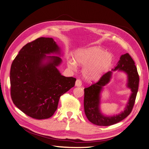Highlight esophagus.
<instances>
[{"instance_id":"esophagus-1","label":"esophagus","mask_w":149,"mask_h":149,"mask_svg":"<svg viewBox=\"0 0 149 149\" xmlns=\"http://www.w3.org/2000/svg\"><path fill=\"white\" fill-rule=\"evenodd\" d=\"M82 85V82L80 79H77L76 81V84L75 85L76 86H81Z\"/></svg>"}]
</instances>
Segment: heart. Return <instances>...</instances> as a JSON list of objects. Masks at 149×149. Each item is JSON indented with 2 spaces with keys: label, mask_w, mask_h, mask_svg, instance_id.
<instances>
[{
  "label": "heart",
  "mask_w": 149,
  "mask_h": 149,
  "mask_svg": "<svg viewBox=\"0 0 149 149\" xmlns=\"http://www.w3.org/2000/svg\"><path fill=\"white\" fill-rule=\"evenodd\" d=\"M76 62L81 65H85L82 70L84 76L89 80H96L100 78L111 66L113 56L98 47L78 50L75 54ZM69 66L72 69L76 68L74 61L71 60Z\"/></svg>",
  "instance_id": "obj_1"
}]
</instances>
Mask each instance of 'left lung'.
<instances>
[{"label":"left lung","instance_id":"left-lung-1","mask_svg":"<svg viewBox=\"0 0 149 149\" xmlns=\"http://www.w3.org/2000/svg\"><path fill=\"white\" fill-rule=\"evenodd\" d=\"M125 72L128 75V87L131 89V94L126 109L119 115L113 117H104L100 112L99 106L100 102V93L102 87L110 81L112 72L103 74L99 80L91 86L84 88V111L86 118L94 125L107 126L116 124L126 118L132 112L134 106L138 90L139 75L135 62L129 54L121 55L117 65L114 70Z\"/></svg>","mask_w":149,"mask_h":149}]
</instances>
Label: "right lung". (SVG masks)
Listing matches in <instances>:
<instances>
[{"mask_svg": "<svg viewBox=\"0 0 149 149\" xmlns=\"http://www.w3.org/2000/svg\"><path fill=\"white\" fill-rule=\"evenodd\" d=\"M52 38L40 37L28 42L13 61L10 71L11 97L26 115L42 120L51 117L57 109L61 95L74 86L76 78L61 75L56 66L61 59L46 54L59 52Z\"/></svg>", "mask_w": 149, "mask_h": 149, "instance_id": "right-lung-1", "label": "right lung"}]
</instances>
